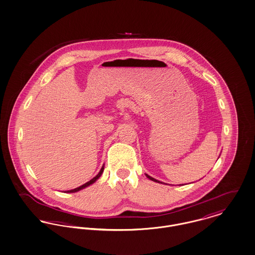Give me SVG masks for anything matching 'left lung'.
Instances as JSON below:
<instances>
[{"instance_id":"1","label":"left lung","mask_w":255,"mask_h":255,"mask_svg":"<svg viewBox=\"0 0 255 255\" xmlns=\"http://www.w3.org/2000/svg\"><path fill=\"white\" fill-rule=\"evenodd\" d=\"M145 176H146V177H147L149 180H151V181H153V182H156V183H161V182H159L158 180H155L154 178H152V177H150V176H148V175H145ZM161 184H162V183H161Z\"/></svg>"}]
</instances>
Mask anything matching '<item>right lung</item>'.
<instances>
[{
	"label": "right lung",
	"instance_id": "add662e5",
	"mask_svg": "<svg viewBox=\"0 0 255 255\" xmlns=\"http://www.w3.org/2000/svg\"><path fill=\"white\" fill-rule=\"evenodd\" d=\"M104 166L101 168L100 170V172H99V174L96 176V177H94L93 179H91L89 182H87L85 183L84 185H82V186H80V187H78V188H76V189H73V190H70V191H65L64 193H76V192H78V191H80V190H82V189H84L86 187H88V186H90V185H92V184H94L101 176H102V174H103V172H104Z\"/></svg>",
	"mask_w": 255,
	"mask_h": 255
}]
</instances>
